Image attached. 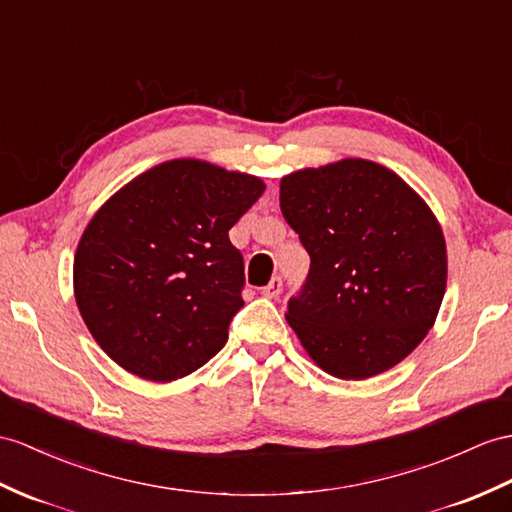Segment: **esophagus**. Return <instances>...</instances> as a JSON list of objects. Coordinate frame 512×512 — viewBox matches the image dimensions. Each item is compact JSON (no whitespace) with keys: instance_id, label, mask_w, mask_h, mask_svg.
Wrapping results in <instances>:
<instances>
[{"instance_id":"esophagus-1","label":"esophagus","mask_w":512,"mask_h":512,"mask_svg":"<svg viewBox=\"0 0 512 512\" xmlns=\"http://www.w3.org/2000/svg\"><path fill=\"white\" fill-rule=\"evenodd\" d=\"M282 293V278H271V282L267 286H263V295L269 299H276Z\"/></svg>"}]
</instances>
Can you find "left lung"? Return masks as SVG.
Wrapping results in <instances>:
<instances>
[{
	"label": "left lung",
	"instance_id": "left-lung-1",
	"mask_svg": "<svg viewBox=\"0 0 512 512\" xmlns=\"http://www.w3.org/2000/svg\"><path fill=\"white\" fill-rule=\"evenodd\" d=\"M280 208L310 256L286 321L315 365L365 380L402 363L434 326L447 284L430 206L395 171L343 158L284 176Z\"/></svg>",
	"mask_w": 512,
	"mask_h": 512
}]
</instances>
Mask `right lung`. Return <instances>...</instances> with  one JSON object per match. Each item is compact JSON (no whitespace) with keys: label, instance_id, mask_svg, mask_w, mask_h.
<instances>
[{"label":"right lung","instance_id":"right-lung-1","mask_svg":"<svg viewBox=\"0 0 512 512\" xmlns=\"http://www.w3.org/2000/svg\"><path fill=\"white\" fill-rule=\"evenodd\" d=\"M265 182L197 158L160 162L97 210L73 258L86 328L119 367L171 382L206 365L243 306L230 228Z\"/></svg>","mask_w":512,"mask_h":512}]
</instances>
